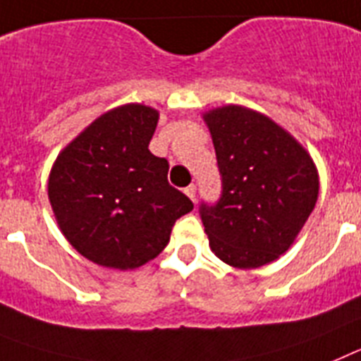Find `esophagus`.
<instances>
[{
  "mask_svg": "<svg viewBox=\"0 0 361 361\" xmlns=\"http://www.w3.org/2000/svg\"><path fill=\"white\" fill-rule=\"evenodd\" d=\"M185 194H187L192 202H196V185H189V187L185 189Z\"/></svg>",
  "mask_w": 361,
  "mask_h": 361,
  "instance_id": "esophagus-1",
  "label": "esophagus"
}]
</instances>
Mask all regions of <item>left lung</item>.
<instances>
[{
  "label": "left lung",
  "mask_w": 361,
  "mask_h": 361,
  "mask_svg": "<svg viewBox=\"0 0 361 361\" xmlns=\"http://www.w3.org/2000/svg\"><path fill=\"white\" fill-rule=\"evenodd\" d=\"M219 174L221 198L202 205L209 247L236 269H256L290 249L319 192L314 159L296 137L249 106L203 112Z\"/></svg>",
  "instance_id": "obj_1"
}]
</instances>
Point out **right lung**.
Masks as SVG:
<instances>
[{"label": "right lung", "instance_id": "add662e5", "mask_svg": "<svg viewBox=\"0 0 361 361\" xmlns=\"http://www.w3.org/2000/svg\"><path fill=\"white\" fill-rule=\"evenodd\" d=\"M159 112L142 103L106 111L56 158L49 202L59 231L81 256L128 271L167 247L172 225L192 211L167 181L169 163L149 150Z\"/></svg>", "mask_w": 361, "mask_h": 361}]
</instances>
